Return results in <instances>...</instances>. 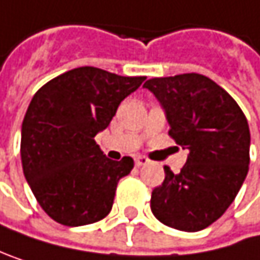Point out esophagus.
I'll return each instance as SVG.
<instances>
[{
	"mask_svg": "<svg viewBox=\"0 0 260 260\" xmlns=\"http://www.w3.org/2000/svg\"><path fill=\"white\" fill-rule=\"evenodd\" d=\"M135 162H136V167H144V165H147L150 160H148L147 157H144V156H138V157L135 159Z\"/></svg>",
	"mask_w": 260,
	"mask_h": 260,
	"instance_id": "1",
	"label": "esophagus"
}]
</instances>
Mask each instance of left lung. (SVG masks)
<instances>
[{"label": "left lung", "mask_w": 260, "mask_h": 260, "mask_svg": "<svg viewBox=\"0 0 260 260\" xmlns=\"http://www.w3.org/2000/svg\"><path fill=\"white\" fill-rule=\"evenodd\" d=\"M160 103L170 136L188 150L179 174L165 167V180L153 189L151 212L168 227L198 232L233 203L248 173L250 128L236 101L201 74L145 81Z\"/></svg>", "instance_id": "1"}]
</instances>
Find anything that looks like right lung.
I'll return each instance as SVG.
<instances>
[{"mask_svg": "<svg viewBox=\"0 0 260 260\" xmlns=\"http://www.w3.org/2000/svg\"><path fill=\"white\" fill-rule=\"evenodd\" d=\"M144 80L81 66L35 93L22 121L21 160L38 203L54 221L86 225L112 210L116 185L135 162L106 157L93 138Z\"/></svg>", "mask_w": 260, "mask_h": 260, "instance_id": "add662e5", "label": "right lung"}]
</instances>
